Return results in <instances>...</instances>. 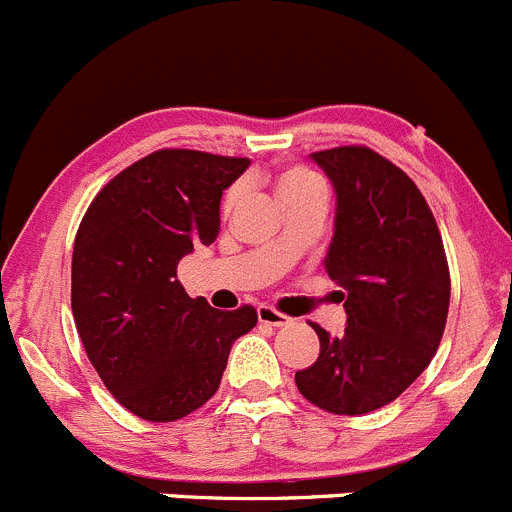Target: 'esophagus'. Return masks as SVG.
<instances>
[{
    "instance_id": "1",
    "label": "esophagus",
    "mask_w": 512,
    "mask_h": 512,
    "mask_svg": "<svg viewBox=\"0 0 512 512\" xmlns=\"http://www.w3.org/2000/svg\"><path fill=\"white\" fill-rule=\"evenodd\" d=\"M257 320L265 322V325H272V327H282V325H287V322H290V317L282 315V312H277L275 307L260 305V307H257Z\"/></svg>"
}]
</instances>
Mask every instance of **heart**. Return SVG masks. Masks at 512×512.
Wrapping results in <instances>:
<instances>
[{"label":"heart","instance_id":"b5f03b06","mask_svg":"<svg viewBox=\"0 0 512 512\" xmlns=\"http://www.w3.org/2000/svg\"><path fill=\"white\" fill-rule=\"evenodd\" d=\"M315 187H322L320 177H317L315 172L305 170V167H290V170H285L277 177V192H280L282 200L300 195V192L315 190ZM232 202H235V192H230V197H227V207H230Z\"/></svg>","mask_w":512,"mask_h":512}]
</instances>
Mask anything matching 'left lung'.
<instances>
[{
	"instance_id": "8db88e82",
	"label": "left lung",
	"mask_w": 512,
	"mask_h": 512,
	"mask_svg": "<svg viewBox=\"0 0 512 512\" xmlns=\"http://www.w3.org/2000/svg\"><path fill=\"white\" fill-rule=\"evenodd\" d=\"M335 187L325 270L342 287L345 335L315 327L320 355L295 372L297 390L335 415L393 403L430 365L450 305L443 237L400 167L367 147L312 152Z\"/></svg>"
}]
</instances>
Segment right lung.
I'll list each match as a JSON object with an SVG mask.
<instances>
[{
  "instance_id": "obj_1",
  "label": "right lung",
  "mask_w": 512,
  "mask_h": 512,
  "mask_svg": "<svg viewBox=\"0 0 512 512\" xmlns=\"http://www.w3.org/2000/svg\"><path fill=\"white\" fill-rule=\"evenodd\" d=\"M245 157L160 150L102 187L77 230L72 315L89 362L119 405L172 423L217 393L255 307L222 312L192 300L177 265L220 232L222 192Z\"/></svg>"
}]
</instances>
